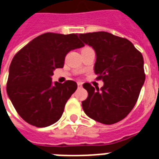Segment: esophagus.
<instances>
[{
    "label": "esophagus",
    "instance_id": "obj_1",
    "mask_svg": "<svg viewBox=\"0 0 159 159\" xmlns=\"http://www.w3.org/2000/svg\"><path fill=\"white\" fill-rule=\"evenodd\" d=\"M77 87H78V89H81V88L83 87V83H77Z\"/></svg>",
    "mask_w": 159,
    "mask_h": 159
}]
</instances>
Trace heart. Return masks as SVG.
<instances>
[{"label": "heart", "mask_w": 159, "mask_h": 159, "mask_svg": "<svg viewBox=\"0 0 159 159\" xmlns=\"http://www.w3.org/2000/svg\"><path fill=\"white\" fill-rule=\"evenodd\" d=\"M86 48H89V47H86ZM84 49H85V48H84Z\"/></svg>", "instance_id": "heart-1"}]
</instances>
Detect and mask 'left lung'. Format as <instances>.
Listing matches in <instances>:
<instances>
[{"mask_svg":"<svg viewBox=\"0 0 159 159\" xmlns=\"http://www.w3.org/2000/svg\"><path fill=\"white\" fill-rule=\"evenodd\" d=\"M79 38L95 50L94 72L103 82L100 89L83 84L89 93L82 102L83 110L102 124L120 121L134 108L145 82L142 53L128 39L107 32L80 34Z\"/></svg>","mask_w":159,"mask_h":159,"instance_id":"obj_1","label":"left lung"}]
</instances>
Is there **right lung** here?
Masks as SVG:
<instances>
[{"instance_id":"right-lung-1","label":"right lung","mask_w":159,"mask_h":159,"mask_svg":"<svg viewBox=\"0 0 159 159\" xmlns=\"http://www.w3.org/2000/svg\"><path fill=\"white\" fill-rule=\"evenodd\" d=\"M83 46L75 34L46 33L34 39L15 55L9 68L7 92L26 122L46 127L60 120L77 84L70 80L52 83L53 71L64 66L68 52Z\"/></svg>"}]
</instances>
